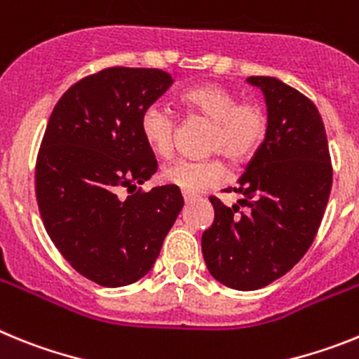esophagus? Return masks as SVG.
I'll list each match as a JSON object with an SVG mask.
<instances>
[{"instance_id":"esophagus-1","label":"esophagus","mask_w":359,"mask_h":359,"mask_svg":"<svg viewBox=\"0 0 359 359\" xmlns=\"http://www.w3.org/2000/svg\"><path fill=\"white\" fill-rule=\"evenodd\" d=\"M183 199H185V203H190V201H194L196 196L194 194H189V192H183Z\"/></svg>"}]
</instances>
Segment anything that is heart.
Segmentation results:
<instances>
[{
  "instance_id": "b5f03b06",
  "label": "heart",
  "mask_w": 359,
  "mask_h": 359,
  "mask_svg": "<svg viewBox=\"0 0 359 359\" xmlns=\"http://www.w3.org/2000/svg\"><path fill=\"white\" fill-rule=\"evenodd\" d=\"M180 102L190 115L205 116L214 123L210 151L223 152L228 160L241 163L261 149L268 133V113L259 102H239V97L221 84H199L183 91ZM140 133L145 144L158 156L172 152L176 118L169 107L154 102L142 111ZM167 185L198 194L219 185L226 177L221 160H176L161 169Z\"/></svg>"
}]
</instances>
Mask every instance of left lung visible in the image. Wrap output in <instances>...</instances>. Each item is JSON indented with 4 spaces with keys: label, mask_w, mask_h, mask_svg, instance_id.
<instances>
[{
    "label": "left lung",
    "mask_w": 359,
    "mask_h": 359,
    "mask_svg": "<svg viewBox=\"0 0 359 359\" xmlns=\"http://www.w3.org/2000/svg\"><path fill=\"white\" fill-rule=\"evenodd\" d=\"M248 82L264 93L268 133L233 189L247 210L212 196L214 223L201 237L212 277L239 291L268 286L306 255L332 187L327 136L315 104L275 77Z\"/></svg>",
    "instance_id": "obj_1"
}]
</instances>
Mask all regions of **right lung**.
Masks as SVG:
<instances>
[{
    "instance_id": "1",
    "label": "right lung",
    "mask_w": 359,
    "mask_h": 359,
    "mask_svg": "<svg viewBox=\"0 0 359 359\" xmlns=\"http://www.w3.org/2000/svg\"><path fill=\"white\" fill-rule=\"evenodd\" d=\"M170 84L163 69H100L75 82L50 115L36 161L37 207L55 248L98 286L140 280L183 208L172 185L118 198L158 170L140 116Z\"/></svg>"
}]
</instances>
